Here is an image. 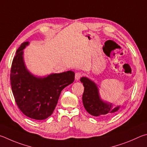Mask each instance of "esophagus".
Segmentation results:
<instances>
[{
    "instance_id": "esophagus-1",
    "label": "esophagus",
    "mask_w": 147,
    "mask_h": 147,
    "mask_svg": "<svg viewBox=\"0 0 147 147\" xmlns=\"http://www.w3.org/2000/svg\"><path fill=\"white\" fill-rule=\"evenodd\" d=\"M83 76V74L81 73V72H76V76H75V78H76V80H79V79H80L82 76Z\"/></svg>"
}]
</instances>
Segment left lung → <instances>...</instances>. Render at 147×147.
Instances as JSON below:
<instances>
[{
  "label": "left lung",
  "instance_id": "obj_1",
  "mask_svg": "<svg viewBox=\"0 0 147 147\" xmlns=\"http://www.w3.org/2000/svg\"><path fill=\"white\" fill-rule=\"evenodd\" d=\"M80 81L84 87L83 102L90 114L100 117H109L114 115L120 107H114L112 103L102 101L99 97V90L96 83L87 78H81Z\"/></svg>",
  "mask_w": 147,
  "mask_h": 147
}]
</instances>
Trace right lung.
<instances>
[{
  "instance_id": "add662e5",
  "label": "right lung",
  "mask_w": 147,
  "mask_h": 147,
  "mask_svg": "<svg viewBox=\"0 0 147 147\" xmlns=\"http://www.w3.org/2000/svg\"><path fill=\"white\" fill-rule=\"evenodd\" d=\"M29 42L21 44L13 59L10 81L15 102L23 114L36 120L45 119L52 114L61 92L72 83V71L52 74L44 78L32 75L26 67L23 50Z\"/></svg>"
}]
</instances>
